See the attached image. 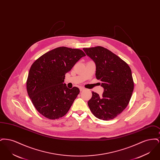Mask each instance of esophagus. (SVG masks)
I'll use <instances>...</instances> for the list:
<instances>
[{"instance_id": "esophagus-1", "label": "esophagus", "mask_w": 160, "mask_h": 160, "mask_svg": "<svg viewBox=\"0 0 160 160\" xmlns=\"http://www.w3.org/2000/svg\"><path fill=\"white\" fill-rule=\"evenodd\" d=\"M84 90V88H83V87H80V91H83Z\"/></svg>"}]
</instances>
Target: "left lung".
I'll list each match as a JSON object with an SVG mask.
<instances>
[{"label": "left lung", "instance_id": "1", "mask_svg": "<svg viewBox=\"0 0 160 160\" xmlns=\"http://www.w3.org/2000/svg\"><path fill=\"white\" fill-rule=\"evenodd\" d=\"M83 50L94 61L96 78L104 88L101 96L92 92L88 106L99 119H113L125 109L131 98L134 82L131 68L119 56L102 47L84 48Z\"/></svg>", "mask_w": 160, "mask_h": 160}]
</instances>
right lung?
I'll return each mask as SVG.
<instances>
[{"instance_id": "add662e5", "label": "right lung", "mask_w": 160, "mask_h": 160, "mask_svg": "<svg viewBox=\"0 0 160 160\" xmlns=\"http://www.w3.org/2000/svg\"><path fill=\"white\" fill-rule=\"evenodd\" d=\"M86 54L80 49L60 47L39 57L32 65L26 82L29 97L38 112L49 119L67 113L80 93L63 83L65 74Z\"/></svg>"}]
</instances>
